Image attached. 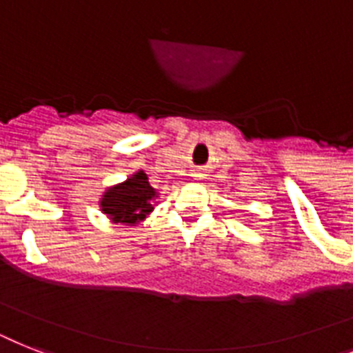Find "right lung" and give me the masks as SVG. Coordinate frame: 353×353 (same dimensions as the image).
<instances>
[{
  "mask_svg": "<svg viewBox=\"0 0 353 353\" xmlns=\"http://www.w3.org/2000/svg\"><path fill=\"white\" fill-rule=\"evenodd\" d=\"M154 197L156 192L148 183L147 174L137 172L128 181L114 186L103 196L101 208L112 221L136 225L152 212L150 199Z\"/></svg>",
  "mask_w": 353,
  "mask_h": 353,
  "instance_id": "add662e5",
  "label": "right lung"
}]
</instances>
